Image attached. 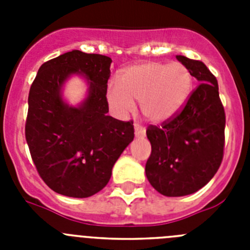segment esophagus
Masks as SVG:
<instances>
[{
    "label": "esophagus",
    "instance_id": "1",
    "mask_svg": "<svg viewBox=\"0 0 250 250\" xmlns=\"http://www.w3.org/2000/svg\"><path fill=\"white\" fill-rule=\"evenodd\" d=\"M135 136L136 138H144L145 136V129L139 124H135Z\"/></svg>",
    "mask_w": 250,
    "mask_h": 250
}]
</instances>
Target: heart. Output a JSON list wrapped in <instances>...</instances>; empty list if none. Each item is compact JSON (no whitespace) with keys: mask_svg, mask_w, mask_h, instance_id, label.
<instances>
[{"mask_svg":"<svg viewBox=\"0 0 250 250\" xmlns=\"http://www.w3.org/2000/svg\"><path fill=\"white\" fill-rule=\"evenodd\" d=\"M193 89V76L180 62L138 63L123 70L119 85L107 86V101L119 115L134 110L140 103L144 118L151 123H164L174 118L189 100Z\"/></svg>","mask_w":250,"mask_h":250,"instance_id":"obj_1","label":"heart"}]
</instances>
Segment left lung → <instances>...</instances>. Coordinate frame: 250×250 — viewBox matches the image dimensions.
<instances>
[{"label": "left lung", "mask_w": 250, "mask_h": 250, "mask_svg": "<svg viewBox=\"0 0 250 250\" xmlns=\"http://www.w3.org/2000/svg\"><path fill=\"white\" fill-rule=\"evenodd\" d=\"M176 59L200 83L182 111L146 130L151 154L145 173L152 188L165 196L202 189L215 175L224 154L225 112L216 77L202 61L180 55Z\"/></svg>", "instance_id": "8db88e82"}]
</instances>
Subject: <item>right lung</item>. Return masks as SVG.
<instances>
[{
    "instance_id": "add662e5",
    "label": "right lung",
    "mask_w": 250,
    "mask_h": 250,
    "mask_svg": "<svg viewBox=\"0 0 250 250\" xmlns=\"http://www.w3.org/2000/svg\"><path fill=\"white\" fill-rule=\"evenodd\" d=\"M111 62L104 55L72 50L42 63L31 85L26 141L40 176L61 195L87 198L99 193L134 140L132 121L107 115ZM75 73H83L89 85L88 98L76 108L68 106L61 94Z\"/></svg>"
}]
</instances>
